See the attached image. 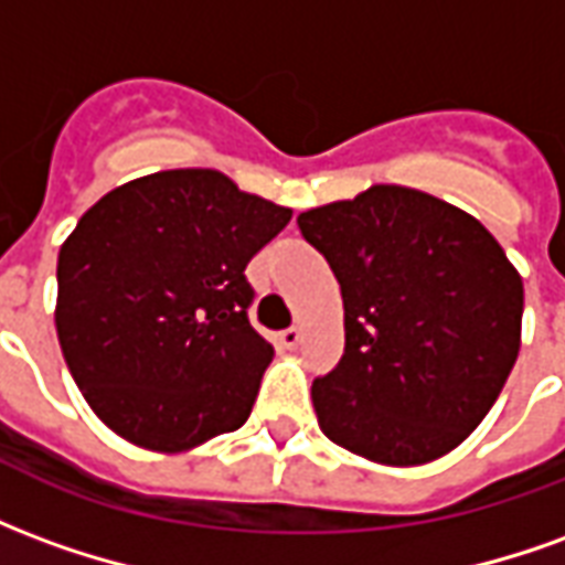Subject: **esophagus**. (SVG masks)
Wrapping results in <instances>:
<instances>
[{"instance_id": "esophagus-1", "label": "esophagus", "mask_w": 565, "mask_h": 565, "mask_svg": "<svg viewBox=\"0 0 565 565\" xmlns=\"http://www.w3.org/2000/svg\"><path fill=\"white\" fill-rule=\"evenodd\" d=\"M299 342H302V330H299V327H290V330L278 332V344H281V348H296Z\"/></svg>"}]
</instances>
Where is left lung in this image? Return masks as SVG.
Masks as SVG:
<instances>
[{"label":"left lung","instance_id":"1","mask_svg":"<svg viewBox=\"0 0 565 565\" xmlns=\"http://www.w3.org/2000/svg\"><path fill=\"white\" fill-rule=\"evenodd\" d=\"M342 287L344 356L311 384L323 436L381 466L469 438L521 351L523 281L472 214L399 184L302 211Z\"/></svg>","mask_w":565,"mask_h":565}]
</instances>
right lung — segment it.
I'll return each instance as SVG.
<instances>
[{
    "instance_id": "obj_1",
    "label": "right lung",
    "mask_w": 565,
    "mask_h": 565,
    "mask_svg": "<svg viewBox=\"0 0 565 565\" xmlns=\"http://www.w3.org/2000/svg\"><path fill=\"white\" fill-rule=\"evenodd\" d=\"M294 211L217 169H166L84 211L56 259V339L111 433L181 454L245 424L271 344L245 266Z\"/></svg>"
}]
</instances>
